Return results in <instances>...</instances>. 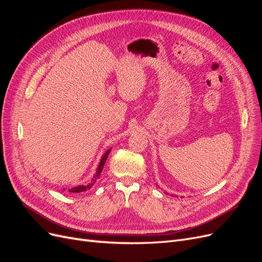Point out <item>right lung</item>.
<instances>
[{
	"mask_svg": "<svg viewBox=\"0 0 262 262\" xmlns=\"http://www.w3.org/2000/svg\"><path fill=\"white\" fill-rule=\"evenodd\" d=\"M109 152H110V149L107 150V152L104 154V156H102L101 161H100V163H99V166H98L96 176H95V178L90 182V184L84 185V186H77V187H74V188H72V189H70L71 192H75V193L83 192V191H86V190H89V189H91V188L93 187V185L95 184V182H96V179H97L98 176L100 175V172L102 171V169H104V166H105V163H106V161H107V157H108Z\"/></svg>",
	"mask_w": 262,
	"mask_h": 262,
	"instance_id": "add662e5",
	"label": "right lung"
}]
</instances>
